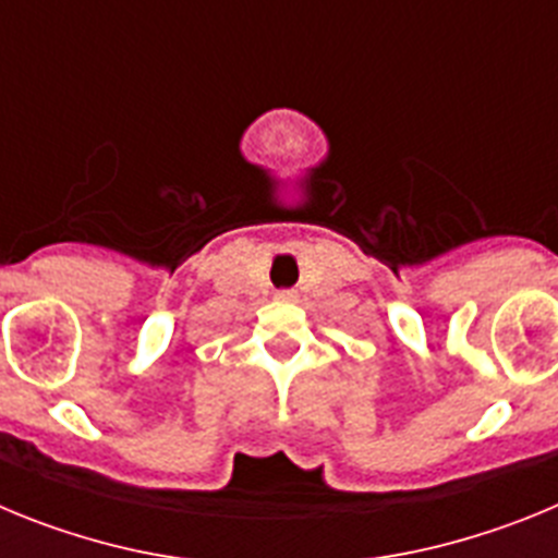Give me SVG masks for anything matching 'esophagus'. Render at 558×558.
<instances>
[{
    "mask_svg": "<svg viewBox=\"0 0 558 558\" xmlns=\"http://www.w3.org/2000/svg\"><path fill=\"white\" fill-rule=\"evenodd\" d=\"M295 290H290V288H282V290H276V299H279V302H295Z\"/></svg>",
    "mask_w": 558,
    "mask_h": 558,
    "instance_id": "obj_1",
    "label": "esophagus"
}]
</instances>
